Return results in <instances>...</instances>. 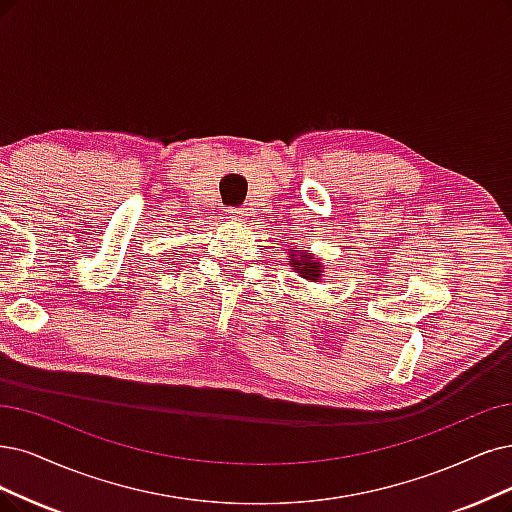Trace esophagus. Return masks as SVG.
I'll list each match as a JSON object with an SVG mask.
<instances>
[{
	"label": "esophagus",
	"mask_w": 512,
	"mask_h": 512,
	"mask_svg": "<svg viewBox=\"0 0 512 512\" xmlns=\"http://www.w3.org/2000/svg\"><path fill=\"white\" fill-rule=\"evenodd\" d=\"M227 217H230L232 221H244L246 211L244 208H227Z\"/></svg>",
	"instance_id": "esophagus-1"
}]
</instances>
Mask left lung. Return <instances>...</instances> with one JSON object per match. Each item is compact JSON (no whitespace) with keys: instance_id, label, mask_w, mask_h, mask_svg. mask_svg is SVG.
I'll list each match as a JSON object with an SVG mask.
<instances>
[{"instance_id":"left-lung-1","label":"left lung","mask_w":512,"mask_h":512,"mask_svg":"<svg viewBox=\"0 0 512 512\" xmlns=\"http://www.w3.org/2000/svg\"><path fill=\"white\" fill-rule=\"evenodd\" d=\"M291 266H293L301 276L308 278V280H314V282H318V278L323 276V274H320V270H323V266H320V261H318L316 257H312V255L293 257V259H291Z\"/></svg>"}]
</instances>
